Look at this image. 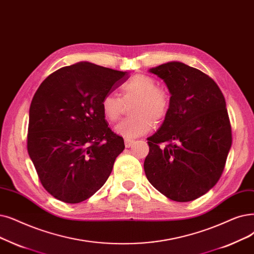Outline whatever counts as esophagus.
<instances>
[{"instance_id":"1","label":"esophagus","mask_w":254,"mask_h":254,"mask_svg":"<svg viewBox=\"0 0 254 254\" xmlns=\"http://www.w3.org/2000/svg\"><path fill=\"white\" fill-rule=\"evenodd\" d=\"M134 140L133 139H130V138H126L125 139V145H126V147L127 148H128V147H130L131 145L134 144Z\"/></svg>"}]
</instances>
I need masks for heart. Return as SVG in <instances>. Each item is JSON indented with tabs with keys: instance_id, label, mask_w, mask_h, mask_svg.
<instances>
[{
	"instance_id": "heart-1",
	"label": "heart",
	"mask_w": 254,
	"mask_h": 254,
	"mask_svg": "<svg viewBox=\"0 0 254 254\" xmlns=\"http://www.w3.org/2000/svg\"><path fill=\"white\" fill-rule=\"evenodd\" d=\"M158 81L147 74H136L120 87L121 98L115 94H107L102 100V113L108 123L116 121L125 104L134 102L130 108L131 117L125 118L115 126V133L127 138L144 135L154 123L166 116L169 108L167 92L158 87Z\"/></svg>"
}]
</instances>
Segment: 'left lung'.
Instances as JSON below:
<instances>
[{
	"instance_id": "8db88e82",
	"label": "left lung",
	"mask_w": 254,
	"mask_h": 254,
	"mask_svg": "<svg viewBox=\"0 0 254 254\" xmlns=\"http://www.w3.org/2000/svg\"><path fill=\"white\" fill-rule=\"evenodd\" d=\"M148 71L165 82L171 96L161 127L147 138L146 178L169 199L192 201L211 190L224 170L231 146L225 98L213 79L185 63Z\"/></svg>"
}]
</instances>
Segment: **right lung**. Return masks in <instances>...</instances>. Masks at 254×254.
<instances>
[{
  "instance_id": "add662e5",
  "label": "right lung",
  "mask_w": 254,
  "mask_h": 254,
  "mask_svg": "<svg viewBox=\"0 0 254 254\" xmlns=\"http://www.w3.org/2000/svg\"><path fill=\"white\" fill-rule=\"evenodd\" d=\"M127 79V71L79 62L50 74L33 96L28 152L43 188L57 199L82 202L111 174L125 142L108 127L101 104Z\"/></svg>"
}]
</instances>
